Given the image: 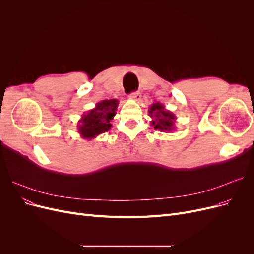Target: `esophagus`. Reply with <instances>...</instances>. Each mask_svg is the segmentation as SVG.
<instances>
[{
	"mask_svg": "<svg viewBox=\"0 0 254 254\" xmlns=\"http://www.w3.org/2000/svg\"><path fill=\"white\" fill-rule=\"evenodd\" d=\"M129 97L133 99V101H136V102H140L141 98H142V95L140 92H133V93H131L129 95Z\"/></svg>",
	"mask_w": 254,
	"mask_h": 254,
	"instance_id": "esophagus-1",
	"label": "esophagus"
}]
</instances>
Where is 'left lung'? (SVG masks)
Returning <instances> with one entry per match:
<instances>
[{"mask_svg":"<svg viewBox=\"0 0 254 254\" xmlns=\"http://www.w3.org/2000/svg\"><path fill=\"white\" fill-rule=\"evenodd\" d=\"M148 115L151 118L150 125L155 130H160L162 132L175 131L176 115L170 110L165 109V106L159 102L153 103L148 110Z\"/></svg>","mask_w":254,"mask_h":254,"instance_id":"obj_1","label":"left lung"}]
</instances>
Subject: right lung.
<instances>
[{
  "label": "right lung",
  "instance_id": "1",
  "mask_svg": "<svg viewBox=\"0 0 254 254\" xmlns=\"http://www.w3.org/2000/svg\"><path fill=\"white\" fill-rule=\"evenodd\" d=\"M119 106L118 99H105L95 105L93 109L81 115L77 129L81 137L86 140L95 139L112 127L111 121Z\"/></svg>",
  "mask_w": 254,
  "mask_h": 254
}]
</instances>
